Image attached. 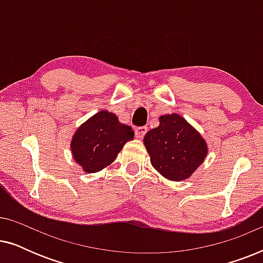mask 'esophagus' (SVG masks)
I'll return each mask as SVG.
<instances>
[{
	"instance_id": "esophagus-1",
	"label": "esophagus",
	"mask_w": 263,
	"mask_h": 263,
	"mask_svg": "<svg viewBox=\"0 0 263 263\" xmlns=\"http://www.w3.org/2000/svg\"><path fill=\"white\" fill-rule=\"evenodd\" d=\"M147 133V128L146 127H138L135 128V136L138 139H142L143 136L146 135Z\"/></svg>"
}]
</instances>
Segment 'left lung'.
<instances>
[{
    "label": "left lung",
    "mask_w": 263,
    "mask_h": 263,
    "mask_svg": "<svg viewBox=\"0 0 263 263\" xmlns=\"http://www.w3.org/2000/svg\"><path fill=\"white\" fill-rule=\"evenodd\" d=\"M152 166L170 181H183L203 163L207 143L188 122L177 114L164 115L159 125L143 139Z\"/></svg>",
    "instance_id": "1"
}]
</instances>
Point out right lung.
Returning a JSON list of instances; mask_svg holds the SVG:
<instances>
[{
	"instance_id": "obj_1",
	"label": "right lung",
	"mask_w": 263,
	"mask_h": 263,
	"mask_svg": "<svg viewBox=\"0 0 263 263\" xmlns=\"http://www.w3.org/2000/svg\"><path fill=\"white\" fill-rule=\"evenodd\" d=\"M133 139L132 127L121 123L115 114L102 110L78 128L70 148L82 170L93 174L112 163L124 143Z\"/></svg>"
}]
</instances>
